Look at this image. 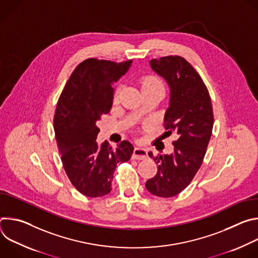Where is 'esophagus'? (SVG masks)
<instances>
[{"mask_svg": "<svg viewBox=\"0 0 258 258\" xmlns=\"http://www.w3.org/2000/svg\"><path fill=\"white\" fill-rule=\"evenodd\" d=\"M133 157H134V159H139V160L146 159L147 157H148V152H147V150L145 148H142V147H136L134 150Z\"/></svg>", "mask_w": 258, "mask_h": 258, "instance_id": "34e87169", "label": "esophagus"}]
</instances>
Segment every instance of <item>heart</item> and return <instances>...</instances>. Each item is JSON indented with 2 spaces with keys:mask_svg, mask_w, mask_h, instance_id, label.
<instances>
[{
  "mask_svg": "<svg viewBox=\"0 0 258 258\" xmlns=\"http://www.w3.org/2000/svg\"><path fill=\"white\" fill-rule=\"evenodd\" d=\"M140 86L142 89V92L146 91H152V90H163L162 83L153 76H145L140 79ZM118 100V96L115 95L114 102Z\"/></svg>",
  "mask_w": 258,
  "mask_h": 258,
  "instance_id": "b5f03b06",
  "label": "heart"
}]
</instances>
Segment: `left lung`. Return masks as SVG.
I'll return each instance as SVG.
<instances>
[{
    "mask_svg": "<svg viewBox=\"0 0 258 258\" xmlns=\"http://www.w3.org/2000/svg\"><path fill=\"white\" fill-rule=\"evenodd\" d=\"M150 66L169 87L163 120L168 136L174 133L177 140L170 154L148 153L158 171L146 181V188L155 196L170 198L188 187L202 164L213 127L212 105L202 79L186 59L167 56L152 59Z\"/></svg>",
    "mask_w": 258,
    "mask_h": 258,
    "instance_id": "obj_1",
    "label": "left lung"
}]
</instances>
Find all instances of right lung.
<instances>
[{
	"label": "right lung",
	"instance_id": "obj_1",
	"mask_svg": "<svg viewBox=\"0 0 258 258\" xmlns=\"http://www.w3.org/2000/svg\"><path fill=\"white\" fill-rule=\"evenodd\" d=\"M132 60L116 63L90 58L72 72L58 100L54 131L64 170L75 188L87 197H102L112 190L118 162L128 161L134 146L123 141L113 149L96 142L97 121L112 107L113 85L124 76Z\"/></svg>",
	"mask_w": 258,
	"mask_h": 258
}]
</instances>
